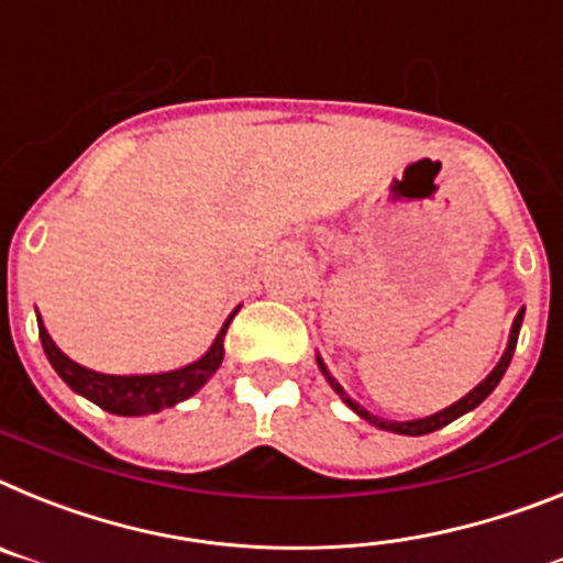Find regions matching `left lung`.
I'll list each match as a JSON object with an SVG mask.
<instances>
[{
    "label": "left lung",
    "mask_w": 563,
    "mask_h": 563,
    "mask_svg": "<svg viewBox=\"0 0 563 563\" xmlns=\"http://www.w3.org/2000/svg\"><path fill=\"white\" fill-rule=\"evenodd\" d=\"M521 320H525V311H518V317H516V320H512L510 342H507L505 356L498 360V365L490 371V376H487L485 383H478L476 388H473L471 394H467V397L459 399V402L451 405V408L439 410V413H433V417H428V419H413V422H388V419H376L374 413H368V410H365V408H360V405H356L354 399H349V394L342 390V385L336 383V379L329 374V371H325L322 360H317V365H320V371H322V374H325V379H329L331 388H334L336 394H340V397L345 399V405H349V408L354 410V413H360V417H363V419H368V422L376 424V428L394 430V433H405V437H422V433H433V430L444 428V424H451L453 419H459V417H462V413H467V410H473V408H476V405H482L487 397H490L493 388H496V385H498V379L505 376L507 365H510L512 351H516V342H518V329H521Z\"/></svg>",
    "instance_id": "obj_1"
}]
</instances>
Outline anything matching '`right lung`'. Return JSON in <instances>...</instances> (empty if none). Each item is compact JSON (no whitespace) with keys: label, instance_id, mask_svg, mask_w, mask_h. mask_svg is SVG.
I'll use <instances>...</instances> for the list:
<instances>
[{"label":"right lung","instance_id":"1","mask_svg":"<svg viewBox=\"0 0 563 563\" xmlns=\"http://www.w3.org/2000/svg\"><path fill=\"white\" fill-rule=\"evenodd\" d=\"M234 320V314L229 317L227 325L221 329L218 340H214L212 349L200 356L198 363L187 365L180 371H166V374H146V376H110V374H96L90 368H81L78 363H73L70 356H65L56 349V342L51 340L47 329L38 320V336H42V345H45V354L51 360V365L56 368V374L70 385L76 394L87 397L90 402H96L99 408L110 410V413H119V417H144V413H158L164 408H173L180 399L192 397L200 385L207 383L214 371L221 368L223 363V336H227L229 322Z\"/></svg>","mask_w":563,"mask_h":563}]
</instances>
